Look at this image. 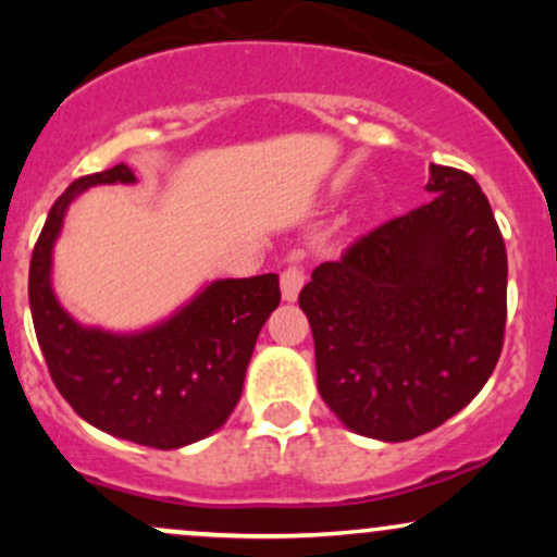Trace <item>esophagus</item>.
<instances>
[{
  "label": "esophagus",
  "instance_id": "obj_1",
  "mask_svg": "<svg viewBox=\"0 0 557 557\" xmlns=\"http://www.w3.org/2000/svg\"><path fill=\"white\" fill-rule=\"evenodd\" d=\"M304 283H306L304 270H300V267H287V270L283 272V277H280V290H283V300H287V304H290V300H296Z\"/></svg>",
  "mask_w": 557,
  "mask_h": 557
}]
</instances>
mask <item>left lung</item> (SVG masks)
<instances>
[{
	"instance_id": "left-lung-1",
	"label": "left lung",
	"mask_w": 557,
	"mask_h": 557,
	"mask_svg": "<svg viewBox=\"0 0 557 557\" xmlns=\"http://www.w3.org/2000/svg\"><path fill=\"white\" fill-rule=\"evenodd\" d=\"M432 201L311 272L317 387L363 437L406 443L476 398L503 350L508 257L479 183L430 164Z\"/></svg>"
}]
</instances>
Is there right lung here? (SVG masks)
I'll use <instances>...</instances> for the list:
<instances>
[{"label":"right lung","instance_id":"1","mask_svg":"<svg viewBox=\"0 0 557 557\" xmlns=\"http://www.w3.org/2000/svg\"><path fill=\"white\" fill-rule=\"evenodd\" d=\"M133 185L127 164L81 177L54 201L28 274L30 317L57 389L96 430L175 450L220 430L238 406L248 361L280 304L277 274L212 280L168 319L136 332L81 324L52 285L70 203L94 185Z\"/></svg>","mask_w":557,"mask_h":557}]
</instances>
